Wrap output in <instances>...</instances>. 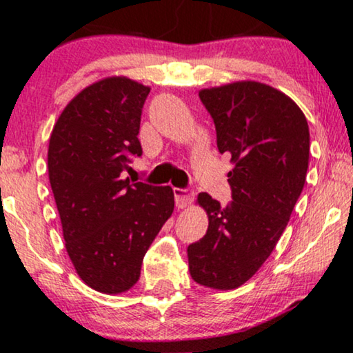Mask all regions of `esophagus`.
Wrapping results in <instances>:
<instances>
[{"mask_svg": "<svg viewBox=\"0 0 353 353\" xmlns=\"http://www.w3.org/2000/svg\"><path fill=\"white\" fill-rule=\"evenodd\" d=\"M173 194H175V204L178 209H186L194 201V192L188 190H180V188H173Z\"/></svg>", "mask_w": 353, "mask_h": 353, "instance_id": "esophagus-1", "label": "esophagus"}]
</instances>
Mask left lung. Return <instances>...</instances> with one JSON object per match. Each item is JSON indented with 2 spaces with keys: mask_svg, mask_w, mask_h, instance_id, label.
<instances>
[{
  "mask_svg": "<svg viewBox=\"0 0 353 353\" xmlns=\"http://www.w3.org/2000/svg\"><path fill=\"white\" fill-rule=\"evenodd\" d=\"M199 98L214 119L219 151L233 163V202L197 196L209 228L188 245V263L197 284L230 291L259 272L286 230L305 185L310 133L301 108L260 81L212 86Z\"/></svg>",
  "mask_w": 353,
  "mask_h": 353,
  "instance_id": "1",
  "label": "left lung"
}]
</instances>
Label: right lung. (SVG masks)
Segmentation results:
<instances>
[{"instance_id": "right-lung-1", "label": "right lung", "mask_w": 353, "mask_h": 353, "mask_svg": "<svg viewBox=\"0 0 353 353\" xmlns=\"http://www.w3.org/2000/svg\"><path fill=\"white\" fill-rule=\"evenodd\" d=\"M151 88L128 77L94 81L69 101L48 148V175L65 250L94 291L115 296L139 279L144 254L170 219V186L130 183L141 109Z\"/></svg>"}]
</instances>
